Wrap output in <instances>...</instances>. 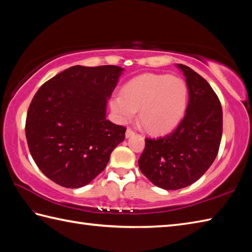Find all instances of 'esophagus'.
Instances as JSON below:
<instances>
[{
    "label": "esophagus",
    "instance_id": "34e87169",
    "mask_svg": "<svg viewBox=\"0 0 252 252\" xmlns=\"http://www.w3.org/2000/svg\"><path fill=\"white\" fill-rule=\"evenodd\" d=\"M134 134H135V132L133 131V130L131 129V127H127L126 132V137H131V136H133Z\"/></svg>",
    "mask_w": 252,
    "mask_h": 252
}]
</instances>
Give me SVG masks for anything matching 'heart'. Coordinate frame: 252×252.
<instances>
[{"instance_id":"1","label":"heart","mask_w":252,"mask_h":252,"mask_svg":"<svg viewBox=\"0 0 252 252\" xmlns=\"http://www.w3.org/2000/svg\"><path fill=\"white\" fill-rule=\"evenodd\" d=\"M187 101L189 87L183 79L170 74L145 73L122 88L121 96L111 99V109L121 122L130 121L138 110L144 127L160 134L179 125Z\"/></svg>"}]
</instances>
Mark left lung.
I'll return each mask as SVG.
<instances>
[{
    "label": "left lung",
    "instance_id": "obj_1",
    "mask_svg": "<svg viewBox=\"0 0 252 252\" xmlns=\"http://www.w3.org/2000/svg\"><path fill=\"white\" fill-rule=\"evenodd\" d=\"M189 87L186 114L175 130L157 138H145L138 159L142 173L163 189H180L200 179L220 147L223 112L218 95L200 74L178 65Z\"/></svg>",
    "mask_w": 252,
    "mask_h": 252
}]
</instances>
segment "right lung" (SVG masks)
Returning a JSON list of instances; mask_svg holds the SVG:
<instances>
[{
    "label": "right lung",
    "instance_id": "obj_1",
    "mask_svg": "<svg viewBox=\"0 0 252 252\" xmlns=\"http://www.w3.org/2000/svg\"><path fill=\"white\" fill-rule=\"evenodd\" d=\"M123 69L73 66L37 90L26 118V138L39 169L56 184L79 189L93 181L126 137L106 119L107 98Z\"/></svg>",
    "mask_w": 252,
    "mask_h": 252
}]
</instances>
